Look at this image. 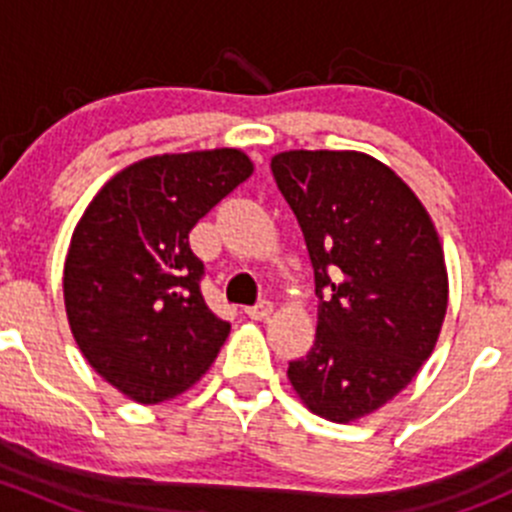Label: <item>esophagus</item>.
<instances>
[{"label":"esophagus","mask_w":512,"mask_h":512,"mask_svg":"<svg viewBox=\"0 0 512 512\" xmlns=\"http://www.w3.org/2000/svg\"><path fill=\"white\" fill-rule=\"evenodd\" d=\"M245 312L250 319H265L272 314V302L270 299H260V302H255L252 307H247Z\"/></svg>","instance_id":"1"}]
</instances>
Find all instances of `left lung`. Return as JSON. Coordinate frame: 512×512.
Instances as JSON below:
<instances>
[{
  "instance_id": "obj_1",
  "label": "left lung",
  "mask_w": 512,
  "mask_h": 512,
  "mask_svg": "<svg viewBox=\"0 0 512 512\" xmlns=\"http://www.w3.org/2000/svg\"><path fill=\"white\" fill-rule=\"evenodd\" d=\"M272 175L314 267L317 337L287 376L337 423L394 399L436 347L448 277L436 227L409 185L354 151H289Z\"/></svg>"
}]
</instances>
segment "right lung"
Listing matches in <instances>:
<instances>
[{"label": "right lung", "instance_id": "add662e5", "mask_svg": "<svg viewBox=\"0 0 512 512\" xmlns=\"http://www.w3.org/2000/svg\"><path fill=\"white\" fill-rule=\"evenodd\" d=\"M252 175L235 148L146 158L108 180L71 237L64 302L98 374L141 404L200 379L230 332L203 297L190 230Z\"/></svg>", "mask_w": 512, "mask_h": 512}]
</instances>
